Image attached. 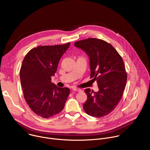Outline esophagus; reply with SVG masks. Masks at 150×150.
<instances>
[{
    "mask_svg": "<svg viewBox=\"0 0 150 150\" xmlns=\"http://www.w3.org/2000/svg\"><path fill=\"white\" fill-rule=\"evenodd\" d=\"M72 91H81L82 90L79 88H72Z\"/></svg>",
    "mask_w": 150,
    "mask_h": 150,
    "instance_id": "esophagus-1",
    "label": "esophagus"
}]
</instances>
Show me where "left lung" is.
<instances>
[{"instance_id": "1", "label": "left lung", "mask_w": 150, "mask_h": 150, "mask_svg": "<svg viewBox=\"0 0 150 150\" xmlns=\"http://www.w3.org/2000/svg\"><path fill=\"white\" fill-rule=\"evenodd\" d=\"M90 60V78L97 81L98 91L85 90L87 100L83 105L88 115L101 117L112 112L122 98L127 81L123 60L112 45L103 40L89 38L74 43Z\"/></svg>"}]
</instances>
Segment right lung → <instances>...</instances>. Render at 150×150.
Returning <instances> with one entry per match:
<instances>
[{"label":"right lung","mask_w":150,"mask_h":150,"mask_svg":"<svg viewBox=\"0 0 150 150\" xmlns=\"http://www.w3.org/2000/svg\"><path fill=\"white\" fill-rule=\"evenodd\" d=\"M70 44L34 47L23 60L20 80L24 98L30 108L42 117L49 118L60 113L69 95L68 88L57 87L51 79Z\"/></svg>","instance_id":"add662e5"}]
</instances>
